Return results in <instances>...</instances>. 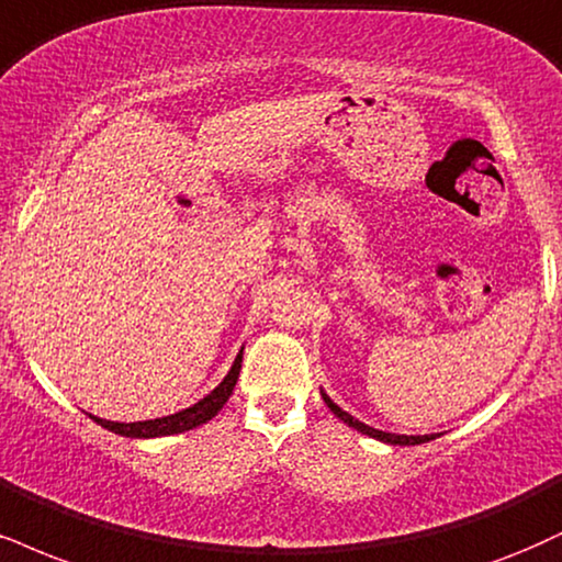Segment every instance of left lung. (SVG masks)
Returning <instances> with one entry per match:
<instances>
[{
    "label": "left lung",
    "mask_w": 562,
    "mask_h": 562,
    "mask_svg": "<svg viewBox=\"0 0 562 562\" xmlns=\"http://www.w3.org/2000/svg\"><path fill=\"white\" fill-rule=\"evenodd\" d=\"M322 397H324V403H327V408L333 411V414L340 418L342 424H348V427H353L356 431H361V435L380 439V442H387V445H422V442H429V439H435V435H392V431L374 429V427H369V424L358 422V418L350 416L348 411H342L340 405H337L333 397H329L324 390H322Z\"/></svg>",
    "instance_id": "obj_1"
}]
</instances>
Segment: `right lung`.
<instances>
[{"instance_id":"obj_1","label":"right lung","mask_w":562,"mask_h":562,"mask_svg":"<svg viewBox=\"0 0 562 562\" xmlns=\"http://www.w3.org/2000/svg\"><path fill=\"white\" fill-rule=\"evenodd\" d=\"M240 363H243V350H240L238 356H235L233 367H229L225 380L216 384V387L209 392L206 397H201V401L193 403L191 408H182V411H178V414H172V416L148 418V422H133V424L106 422V418H99V416H91V414H88V416H91L97 424H101V427H104V429L114 431V435L133 437V439H151V437L180 435V431L195 429V427H201V424L212 422V418L220 414L222 405L229 401V395H233L235 382H238Z\"/></svg>"}]
</instances>
